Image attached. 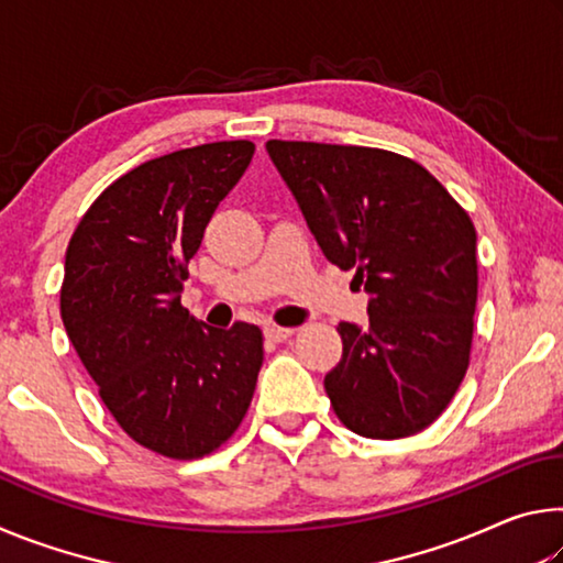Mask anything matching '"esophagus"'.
<instances>
[{
	"instance_id": "obj_1",
	"label": "esophagus",
	"mask_w": 563,
	"mask_h": 563,
	"mask_svg": "<svg viewBox=\"0 0 563 563\" xmlns=\"http://www.w3.org/2000/svg\"><path fill=\"white\" fill-rule=\"evenodd\" d=\"M265 338L268 340H273V342H283V340H288L292 332H295V328H280V325H265Z\"/></svg>"
}]
</instances>
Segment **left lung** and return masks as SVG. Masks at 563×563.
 <instances>
[{
	"label": "left lung",
	"instance_id": "obj_1",
	"mask_svg": "<svg viewBox=\"0 0 563 563\" xmlns=\"http://www.w3.org/2000/svg\"><path fill=\"white\" fill-rule=\"evenodd\" d=\"M268 156L320 251L369 295L325 375L340 422L399 440L440 417L470 367L476 231L430 170L393 151L278 141Z\"/></svg>",
	"mask_w": 563,
	"mask_h": 563
}]
</instances>
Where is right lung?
Listing matches in <instances>:
<instances>
[{
    "label": "right lung",
    "mask_w": 563,
    "mask_h": 563,
    "mask_svg": "<svg viewBox=\"0 0 563 563\" xmlns=\"http://www.w3.org/2000/svg\"><path fill=\"white\" fill-rule=\"evenodd\" d=\"M253 151L216 141L146 161L103 190L66 247V335L121 430L170 460L218 450L258 383L263 332L208 328L180 305L186 265Z\"/></svg>",
    "instance_id": "1"
}]
</instances>
